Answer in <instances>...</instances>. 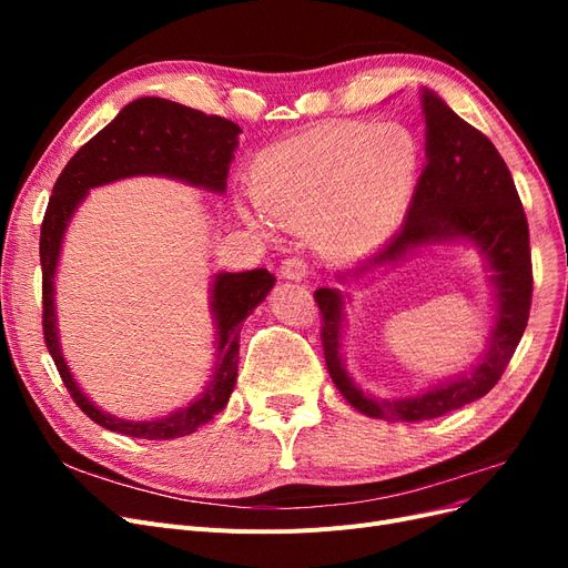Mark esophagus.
I'll return each instance as SVG.
<instances>
[{"mask_svg": "<svg viewBox=\"0 0 568 568\" xmlns=\"http://www.w3.org/2000/svg\"><path fill=\"white\" fill-rule=\"evenodd\" d=\"M282 277L291 282H303L307 277V265L301 261V257H286L282 263Z\"/></svg>", "mask_w": 568, "mask_h": 568, "instance_id": "34e87169", "label": "esophagus"}]
</instances>
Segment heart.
<instances>
[{"label":"heart","instance_id":"obj_1","mask_svg":"<svg viewBox=\"0 0 568 568\" xmlns=\"http://www.w3.org/2000/svg\"><path fill=\"white\" fill-rule=\"evenodd\" d=\"M422 175L417 134L400 123L322 125L257 153L251 192L266 215L239 205L265 236L311 227L332 255L367 251L395 230Z\"/></svg>","mask_w":568,"mask_h":568}]
</instances>
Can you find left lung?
<instances>
[{
  "label": "left lung",
  "instance_id": "left-lung-1",
  "mask_svg": "<svg viewBox=\"0 0 568 568\" xmlns=\"http://www.w3.org/2000/svg\"><path fill=\"white\" fill-rule=\"evenodd\" d=\"M419 101L426 168L400 232L353 270L338 272V286L315 291L324 320V363L334 386L357 412L384 422L436 419L484 398L519 346L532 294L528 222L507 163L488 136L462 120L434 90L422 88ZM434 245H471L485 263L494 298L487 348L467 373L417 394L379 399L352 379L342 357L349 288L382 266Z\"/></svg>",
  "mask_w": 568,
  "mask_h": 568
}]
</instances>
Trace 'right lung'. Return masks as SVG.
Masks as SVG:
<instances>
[{
    "label": "right lung",
    "mask_w": 568,
    "mask_h": 568,
    "mask_svg": "<svg viewBox=\"0 0 568 568\" xmlns=\"http://www.w3.org/2000/svg\"><path fill=\"white\" fill-rule=\"evenodd\" d=\"M242 128L232 120L205 115L161 97L134 99L92 140L78 149L51 192L42 234V326L47 351L78 407L109 432L146 440H170L194 434L225 409L236 386L239 332L244 320L274 286L267 270L215 272L209 286V307L215 326V363L209 382L194 400L153 419H123L99 407L80 388L65 363L57 315V274L68 227L88 194L130 178H165L211 194L227 192V175Z\"/></svg>",
    "instance_id": "right-lung-1"
}]
</instances>
